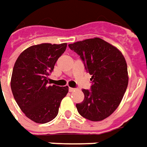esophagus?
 Masks as SVG:
<instances>
[{"label":"esophagus","instance_id":"obj_1","mask_svg":"<svg viewBox=\"0 0 147 147\" xmlns=\"http://www.w3.org/2000/svg\"><path fill=\"white\" fill-rule=\"evenodd\" d=\"M68 90H69V91H70V92H73L74 90H76V89H75V88H71V87H69V89H68Z\"/></svg>","mask_w":147,"mask_h":147}]
</instances>
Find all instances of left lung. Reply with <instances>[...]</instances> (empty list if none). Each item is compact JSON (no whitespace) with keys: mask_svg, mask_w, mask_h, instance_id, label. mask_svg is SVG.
Masks as SVG:
<instances>
[{"mask_svg":"<svg viewBox=\"0 0 147 147\" xmlns=\"http://www.w3.org/2000/svg\"><path fill=\"white\" fill-rule=\"evenodd\" d=\"M79 54L92 75L90 90H82L84 100L76 104L79 115L93 121L109 117L118 108L129 83L125 59L121 52L100 38L68 44Z\"/></svg>","mask_w":147,"mask_h":147,"instance_id":"left-lung-1","label":"left lung"}]
</instances>
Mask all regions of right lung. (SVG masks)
Wrapping results in <instances>:
<instances>
[{
    "mask_svg": "<svg viewBox=\"0 0 147 147\" xmlns=\"http://www.w3.org/2000/svg\"><path fill=\"white\" fill-rule=\"evenodd\" d=\"M67 43H41L21 53L13 68L11 88L22 111L34 122L44 124L58 114L68 86H49L48 76L65 51Z\"/></svg>",
    "mask_w": 147,
    "mask_h": 147,
    "instance_id": "obj_1",
    "label": "right lung"
}]
</instances>
